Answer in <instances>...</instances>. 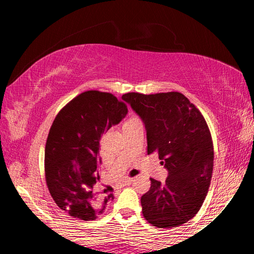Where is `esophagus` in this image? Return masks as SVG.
Instances as JSON below:
<instances>
[{
  "instance_id": "esophagus-1",
  "label": "esophagus",
  "mask_w": 254,
  "mask_h": 254,
  "mask_svg": "<svg viewBox=\"0 0 254 254\" xmlns=\"http://www.w3.org/2000/svg\"><path fill=\"white\" fill-rule=\"evenodd\" d=\"M132 183H133V179H132V178H128V179L123 180V182L121 183V187H124V186H128V185H131Z\"/></svg>"
}]
</instances>
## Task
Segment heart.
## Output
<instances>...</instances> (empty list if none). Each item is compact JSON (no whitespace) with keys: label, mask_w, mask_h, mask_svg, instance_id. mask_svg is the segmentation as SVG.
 Instances as JSON below:
<instances>
[{"label":"heart","mask_w":254,"mask_h":254,"mask_svg":"<svg viewBox=\"0 0 254 254\" xmlns=\"http://www.w3.org/2000/svg\"><path fill=\"white\" fill-rule=\"evenodd\" d=\"M132 120H135V118H132V119L128 120V121H132ZM128 121H127V122H128Z\"/></svg>","instance_id":"heart-1"}]
</instances>
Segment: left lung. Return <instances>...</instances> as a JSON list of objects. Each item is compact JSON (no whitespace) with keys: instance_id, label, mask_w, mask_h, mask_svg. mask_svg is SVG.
Instances as JSON below:
<instances>
[{"instance_id":"left-lung-1","label":"left lung","mask_w":254,"mask_h":254,"mask_svg":"<svg viewBox=\"0 0 254 254\" xmlns=\"http://www.w3.org/2000/svg\"><path fill=\"white\" fill-rule=\"evenodd\" d=\"M122 100L142 120L148 154L157 151L168 170L165 183L150 179L151 187L141 197L143 216L157 227L182 225L201 207L213 174V142L205 119L178 92L127 93Z\"/></svg>"}]
</instances>
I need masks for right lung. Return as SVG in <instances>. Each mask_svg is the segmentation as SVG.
I'll use <instances>...</instances> for the list:
<instances>
[{"label":"right lung","mask_w":254,"mask_h":254,"mask_svg":"<svg viewBox=\"0 0 254 254\" xmlns=\"http://www.w3.org/2000/svg\"><path fill=\"white\" fill-rule=\"evenodd\" d=\"M127 114V105L110 93L88 91L71 100L56 117L45 149L49 191L60 208L72 217L91 221L114 199L97 195L100 140Z\"/></svg>","instance_id":"add662e5"}]
</instances>
